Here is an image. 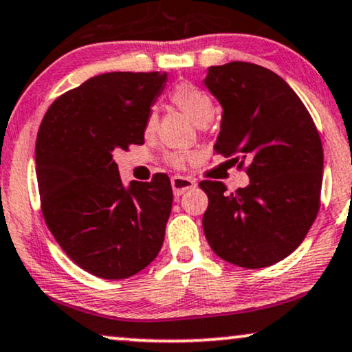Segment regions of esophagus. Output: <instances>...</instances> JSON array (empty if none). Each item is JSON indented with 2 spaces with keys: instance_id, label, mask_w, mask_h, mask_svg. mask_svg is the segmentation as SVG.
Here are the masks:
<instances>
[{
  "instance_id": "esophagus-1",
  "label": "esophagus",
  "mask_w": 352,
  "mask_h": 352,
  "mask_svg": "<svg viewBox=\"0 0 352 352\" xmlns=\"http://www.w3.org/2000/svg\"><path fill=\"white\" fill-rule=\"evenodd\" d=\"M170 185H172V190H174V195L182 196L183 192H186L188 190H191V188H195L196 182L192 180V178L175 175V177H172Z\"/></svg>"
}]
</instances>
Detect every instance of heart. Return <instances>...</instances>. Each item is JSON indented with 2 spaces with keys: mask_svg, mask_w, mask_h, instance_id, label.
<instances>
[{
  "mask_svg": "<svg viewBox=\"0 0 352 352\" xmlns=\"http://www.w3.org/2000/svg\"><path fill=\"white\" fill-rule=\"evenodd\" d=\"M170 102L174 103L178 110L185 113V115L190 118L196 126H201V127L206 126L207 122H210L212 118H214L215 108L209 94L204 92L199 87L192 86L190 82L177 84L170 92ZM156 121H157L156 113L151 111L150 115L146 116L145 131L151 132L156 126ZM169 161L174 166L180 167L183 164V161H185V155H182V153H175V155H172L169 157Z\"/></svg>",
  "mask_w": 352,
  "mask_h": 352,
  "instance_id": "obj_1",
  "label": "heart"
}]
</instances>
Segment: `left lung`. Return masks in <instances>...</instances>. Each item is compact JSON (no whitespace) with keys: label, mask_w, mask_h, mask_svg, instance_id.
Listing matches in <instances>:
<instances>
[{"label":"left lung","mask_w":352,"mask_h":352,"mask_svg":"<svg viewBox=\"0 0 352 352\" xmlns=\"http://www.w3.org/2000/svg\"><path fill=\"white\" fill-rule=\"evenodd\" d=\"M206 87L223 108L214 150L247 161L250 183L226 192L204 180L209 197L202 228L220 258L265 268L289 256L318 217L324 150L318 129L289 84L249 62L210 67Z\"/></svg>","instance_id":"left-lung-1"}]
</instances>
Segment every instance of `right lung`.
<instances>
[{"instance_id":"right-lung-1","label":"right lung","mask_w":352,"mask_h":352,"mask_svg":"<svg viewBox=\"0 0 352 352\" xmlns=\"http://www.w3.org/2000/svg\"><path fill=\"white\" fill-rule=\"evenodd\" d=\"M167 73L94 76L49 107L36 137L46 225L63 252L102 279H126L160 254L172 210L166 174L121 182L113 153L145 142V122Z\"/></svg>"}]
</instances>
